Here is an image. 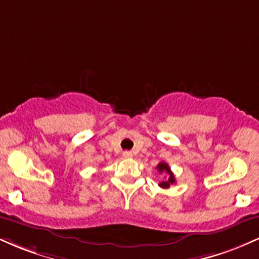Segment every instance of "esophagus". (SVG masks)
Segmentation results:
<instances>
[{
  "label": "esophagus",
  "mask_w": 259,
  "mask_h": 259,
  "mask_svg": "<svg viewBox=\"0 0 259 259\" xmlns=\"http://www.w3.org/2000/svg\"><path fill=\"white\" fill-rule=\"evenodd\" d=\"M123 157H124V158H132L133 152H130V151H124Z\"/></svg>",
  "instance_id": "34e87169"
}]
</instances>
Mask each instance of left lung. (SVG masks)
Returning a JSON list of instances; mask_svg holds the SVG:
<instances>
[{
	"label": "left lung",
	"instance_id": "1",
	"mask_svg": "<svg viewBox=\"0 0 259 259\" xmlns=\"http://www.w3.org/2000/svg\"><path fill=\"white\" fill-rule=\"evenodd\" d=\"M157 169H158L159 173L165 174V177H167L165 178V180H163L162 183H159V186L163 187V189H168V187H170V185H173V184L175 183V177L167 163L160 162L159 164L157 165Z\"/></svg>",
	"mask_w": 259,
	"mask_h": 259
}]
</instances>
